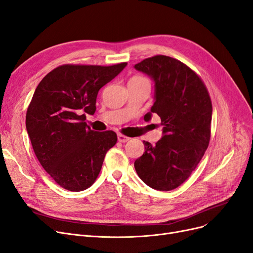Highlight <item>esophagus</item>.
I'll use <instances>...</instances> for the list:
<instances>
[{
	"label": "esophagus",
	"instance_id": "obj_1",
	"mask_svg": "<svg viewBox=\"0 0 253 253\" xmlns=\"http://www.w3.org/2000/svg\"><path fill=\"white\" fill-rule=\"evenodd\" d=\"M129 139H130V138H129L128 136H126V135H124V134H122V133H119V134H118V140H119L120 142H127Z\"/></svg>",
	"mask_w": 253,
	"mask_h": 253
}]
</instances>
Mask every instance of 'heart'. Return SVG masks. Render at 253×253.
Instances as JSON below:
<instances>
[{
    "mask_svg": "<svg viewBox=\"0 0 253 253\" xmlns=\"http://www.w3.org/2000/svg\"><path fill=\"white\" fill-rule=\"evenodd\" d=\"M128 84H150L149 80L145 76H141V75H134L131 78L128 82Z\"/></svg>",
    "mask_w": 253,
    "mask_h": 253,
    "instance_id": "heart-1",
    "label": "heart"
}]
</instances>
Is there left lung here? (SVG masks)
Here are the masks:
<instances>
[{
    "label": "left lung",
    "mask_w": 253,
    "mask_h": 253,
    "mask_svg": "<svg viewBox=\"0 0 253 253\" xmlns=\"http://www.w3.org/2000/svg\"><path fill=\"white\" fill-rule=\"evenodd\" d=\"M155 83V102L145 116L157 114L163 136L134 162L138 177L159 191L175 189L202 160L211 138L212 101L201 76L181 61L157 54L135 64Z\"/></svg>",
    "instance_id": "obj_1"
}]
</instances>
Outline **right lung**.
I'll return each instance as SVG.
<instances>
[{
	"mask_svg": "<svg viewBox=\"0 0 253 253\" xmlns=\"http://www.w3.org/2000/svg\"><path fill=\"white\" fill-rule=\"evenodd\" d=\"M126 65L65 64L37 85L27 111V131L42 168L64 189L78 192L92 186L106 152L117 144L114 131L91 130L84 113L94 115L98 92Z\"/></svg>",
	"mask_w": 253,
	"mask_h": 253,
	"instance_id": "obj_1",
	"label": "right lung"
}]
</instances>
